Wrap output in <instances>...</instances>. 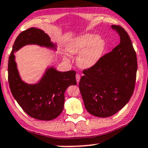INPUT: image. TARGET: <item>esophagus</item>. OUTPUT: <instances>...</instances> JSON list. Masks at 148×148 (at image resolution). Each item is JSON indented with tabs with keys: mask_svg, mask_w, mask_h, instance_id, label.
Returning <instances> with one entry per match:
<instances>
[{
	"mask_svg": "<svg viewBox=\"0 0 148 148\" xmlns=\"http://www.w3.org/2000/svg\"><path fill=\"white\" fill-rule=\"evenodd\" d=\"M76 82H77V83H79V81H80V76L78 74H76Z\"/></svg>",
	"mask_w": 148,
	"mask_h": 148,
	"instance_id": "esophagus-1",
	"label": "esophagus"
}]
</instances>
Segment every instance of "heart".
<instances>
[{"label": "heart", "instance_id": "1", "mask_svg": "<svg viewBox=\"0 0 148 148\" xmlns=\"http://www.w3.org/2000/svg\"><path fill=\"white\" fill-rule=\"evenodd\" d=\"M69 55H76V63L83 70L92 68L102 59L106 48V42L102 37L92 33H85L74 37L65 45Z\"/></svg>", "mask_w": 148, "mask_h": 148}]
</instances>
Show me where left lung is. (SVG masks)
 Instances as JSON below:
<instances>
[{
	"instance_id": "8db88e82",
	"label": "left lung",
	"mask_w": 148,
	"mask_h": 148,
	"mask_svg": "<svg viewBox=\"0 0 148 148\" xmlns=\"http://www.w3.org/2000/svg\"><path fill=\"white\" fill-rule=\"evenodd\" d=\"M120 43L92 68L83 71L79 88L87 111L98 117H108L121 110L133 93L137 60L128 33L111 25Z\"/></svg>"
}]
</instances>
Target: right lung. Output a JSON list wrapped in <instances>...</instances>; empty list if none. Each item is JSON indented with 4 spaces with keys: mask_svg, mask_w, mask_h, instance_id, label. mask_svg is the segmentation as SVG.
<instances>
[{
    "mask_svg": "<svg viewBox=\"0 0 148 148\" xmlns=\"http://www.w3.org/2000/svg\"><path fill=\"white\" fill-rule=\"evenodd\" d=\"M27 45H37L53 52L57 50V43L52 42L42 30L31 27L20 33L9 57V87L15 100L29 116L39 120H52L62 113L67 88L76 85V72H59L48 65L37 83H26L20 76L14 53Z\"/></svg>",
    "mask_w": 148,
    "mask_h": 148,
    "instance_id": "1",
    "label": "right lung"
}]
</instances>
